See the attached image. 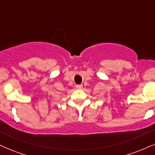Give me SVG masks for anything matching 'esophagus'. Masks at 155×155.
Listing matches in <instances>:
<instances>
[{"mask_svg": "<svg viewBox=\"0 0 155 155\" xmlns=\"http://www.w3.org/2000/svg\"><path fill=\"white\" fill-rule=\"evenodd\" d=\"M75 87L77 89H82L83 88V85H81H81H76Z\"/></svg>", "mask_w": 155, "mask_h": 155, "instance_id": "obj_1", "label": "esophagus"}]
</instances>
